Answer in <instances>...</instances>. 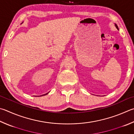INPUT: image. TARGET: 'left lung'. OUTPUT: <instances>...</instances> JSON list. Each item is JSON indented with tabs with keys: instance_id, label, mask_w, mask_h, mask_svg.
Instances as JSON below:
<instances>
[{
	"instance_id": "1",
	"label": "left lung",
	"mask_w": 134,
	"mask_h": 134,
	"mask_svg": "<svg viewBox=\"0 0 134 134\" xmlns=\"http://www.w3.org/2000/svg\"><path fill=\"white\" fill-rule=\"evenodd\" d=\"M115 26H116V29H118V26H117V25H115Z\"/></svg>"
}]
</instances>
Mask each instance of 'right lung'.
<instances>
[{"mask_svg":"<svg viewBox=\"0 0 134 134\" xmlns=\"http://www.w3.org/2000/svg\"><path fill=\"white\" fill-rule=\"evenodd\" d=\"M46 94H47V93L46 94H44V95H43V96H44V95H46Z\"/></svg>","mask_w":134,"mask_h":134,"instance_id":"obj_1","label":"right lung"}]
</instances>
